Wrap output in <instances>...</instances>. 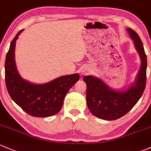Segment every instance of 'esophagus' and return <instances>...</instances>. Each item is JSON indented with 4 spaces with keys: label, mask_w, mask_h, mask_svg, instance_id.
Segmentation results:
<instances>
[{
    "label": "esophagus",
    "mask_w": 151,
    "mask_h": 151,
    "mask_svg": "<svg viewBox=\"0 0 151 151\" xmlns=\"http://www.w3.org/2000/svg\"><path fill=\"white\" fill-rule=\"evenodd\" d=\"M86 71H83V74H86Z\"/></svg>",
    "instance_id": "obj_1"
}]
</instances>
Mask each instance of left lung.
Listing matches in <instances>:
<instances>
[{"label": "left lung", "mask_w": 151, "mask_h": 151, "mask_svg": "<svg viewBox=\"0 0 151 151\" xmlns=\"http://www.w3.org/2000/svg\"><path fill=\"white\" fill-rule=\"evenodd\" d=\"M127 31L134 41L141 60V66L135 81L127 90L116 91L110 88L101 79L86 76L87 86L86 101L91 112L100 119L114 120L130 111L142 96L146 85L147 58L138 35L131 29Z\"/></svg>", "instance_id": "left-lung-1"}]
</instances>
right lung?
<instances>
[{"label": "right lung", "instance_id": "add662e5", "mask_svg": "<svg viewBox=\"0 0 151 151\" xmlns=\"http://www.w3.org/2000/svg\"><path fill=\"white\" fill-rule=\"evenodd\" d=\"M11 41L5 62V80L11 98L31 116L47 117L60 111L70 88L79 80V74L64 76L45 84H34L24 80L18 73L14 59L16 40Z\"/></svg>", "mask_w": 151, "mask_h": 151}]
</instances>
